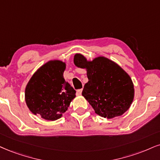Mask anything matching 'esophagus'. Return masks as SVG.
<instances>
[{"label":"esophagus","mask_w":160,"mask_h":160,"mask_svg":"<svg viewBox=\"0 0 160 160\" xmlns=\"http://www.w3.org/2000/svg\"><path fill=\"white\" fill-rule=\"evenodd\" d=\"M82 89H79V90H77L76 94H77V95H78V96H80L81 94H82Z\"/></svg>","instance_id":"obj_1"}]
</instances>
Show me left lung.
<instances>
[{
	"instance_id": "obj_1",
	"label": "left lung",
	"mask_w": 160,
	"mask_h": 160,
	"mask_svg": "<svg viewBox=\"0 0 160 160\" xmlns=\"http://www.w3.org/2000/svg\"><path fill=\"white\" fill-rule=\"evenodd\" d=\"M73 62L87 71L88 82L84 84L82 96L96 114L113 119L129 109L134 98V85L119 64L104 56L89 61L80 53L75 54Z\"/></svg>"
}]
</instances>
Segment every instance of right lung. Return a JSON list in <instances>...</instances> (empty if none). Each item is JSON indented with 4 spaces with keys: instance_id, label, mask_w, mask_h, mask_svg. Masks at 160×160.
Returning a JSON list of instances; mask_svg holds the SVG:
<instances>
[{
    "instance_id": "obj_1",
    "label": "right lung",
    "mask_w": 160,
    "mask_h": 160,
    "mask_svg": "<svg viewBox=\"0 0 160 160\" xmlns=\"http://www.w3.org/2000/svg\"><path fill=\"white\" fill-rule=\"evenodd\" d=\"M66 63L52 59L41 66L25 88V102L29 110L44 119L55 121L62 117L76 90L64 78Z\"/></svg>"
}]
</instances>
